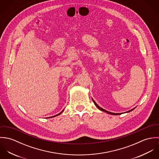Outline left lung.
Returning <instances> with one entry per match:
<instances>
[{"instance_id": "obj_1", "label": "left lung", "mask_w": 159, "mask_h": 159, "mask_svg": "<svg viewBox=\"0 0 159 159\" xmlns=\"http://www.w3.org/2000/svg\"><path fill=\"white\" fill-rule=\"evenodd\" d=\"M92 100H93V103H94V104H95V105L97 107V108L98 109H99L100 110H101V111H103V112H106V113H107L110 114H113V115H119V114H121V113H111V112H110V111H107V110H104V109H103V108H102L101 107H100L96 103H95V102L92 99ZM135 108H133V109H132V110H129V111H127L126 113H129V112H130V111H133L134 109H135Z\"/></svg>"}]
</instances>
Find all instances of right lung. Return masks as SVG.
<instances>
[{
	"label": "right lung",
	"mask_w": 159,
	"mask_h": 159,
	"mask_svg": "<svg viewBox=\"0 0 159 159\" xmlns=\"http://www.w3.org/2000/svg\"><path fill=\"white\" fill-rule=\"evenodd\" d=\"M64 111V110H62L60 113L57 114H56V115H55V116H52V117H46V118H51V117H55V116H58V115H59V114H61L62 113V112Z\"/></svg>",
	"instance_id": "right-lung-1"
}]
</instances>
